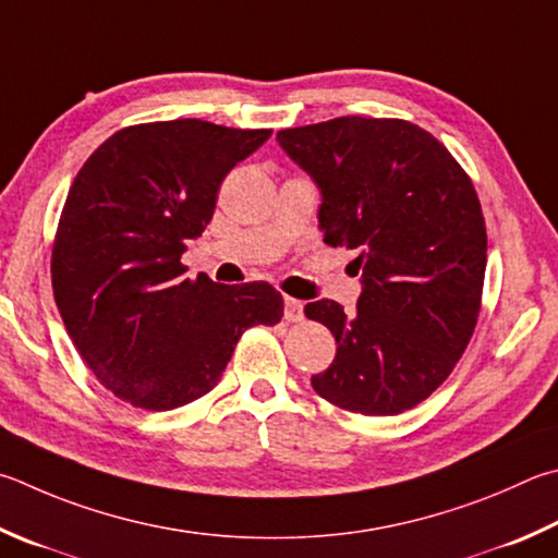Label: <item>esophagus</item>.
Returning a JSON list of instances; mask_svg holds the SVG:
<instances>
[{"label": "esophagus", "instance_id": "1", "mask_svg": "<svg viewBox=\"0 0 558 558\" xmlns=\"http://www.w3.org/2000/svg\"><path fill=\"white\" fill-rule=\"evenodd\" d=\"M302 317H305V307H302V302L295 298H286V319L302 322Z\"/></svg>", "mask_w": 558, "mask_h": 558}]
</instances>
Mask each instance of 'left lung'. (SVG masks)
Instances as JSON below:
<instances>
[{
	"label": "left lung",
	"instance_id": "obj_1",
	"mask_svg": "<svg viewBox=\"0 0 558 558\" xmlns=\"http://www.w3.org/2000/svg\"><path fill=\"white\" fill-rule=\"evenodd\" d=\"M278 144L317 182L324 244L359 253L356 310L305 307L337 339L312 388L368 417L412 410L449 378L478 322L488 236L471 178L404 119L337 117L282 129Z\"/></svg>",
	"mask_w": 558,
	"mask_h": 558
}]
</instances>
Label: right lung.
<instances>
[{
  "instance_id": "add662e5",
  "label": "right lung",
  "mask_w": 558,
  "mask_h": 558,
  "mask_svg": "<svg viewBox=\"0 0 558 558\" xmlns=\"http://www.w3.org/2000/svg\"><path fill=\"white\" fill-rule=\"evenodd\" d=\"M202 119L111 134L80 168L58 221L50 280L97 380L144 410H175L219 383L248 327H272L268 282L185 278L180 256L211 221L221 180L270 138Z\"/></svg>"
}]
</instances>
